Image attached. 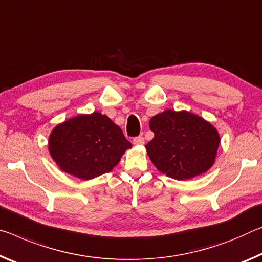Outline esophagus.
<instances>
[{
  "mask_svg": "<svg viewBox=\"0 0 262 262\" xmlns=\"http://www.w3.org/2000/svg\"><path fill=\"white\" fill-rule=\"evenodd\" d=\"M133 143H134L135 146H142V144L144 143L143 136H138V138H135L134 140H133Z\"/></svg>",
  "mask_w": 262,
  "mask_h": 262,
  "instance_id": "esophagus-1",
  "label": "esophagus"
}]
</instances>
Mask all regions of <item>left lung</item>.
Masks as SVG:
<instances>
[{"label":"left lung","instance_id":"left-lung-1","mask_svg":"<svg viewBox=\"0 0 262 262\" xmlns=\"http://www.w3.org/2000/svg\"><path fill=\"white\" fill-rule=\"evenodd\" d=\"M154 139L147 154L162 173L173 180H190L212 167L221 138L215 128L191 112L167 110L149 122Z\"/></svg>","mask_w":262,"mask_h":262}]
</instances>
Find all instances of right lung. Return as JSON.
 Wrapping results in <instances>:
<instances>
[{
	"label": "right lung",
	"instance_id": "add662e5",
	"mask_svg": "<svg viewBox=\"0 0 262 262\" xmlns=\"http://www.w3.org/2000/svg\"><path fill=\"white\" fill-rule=\"evenodd\" d=\"M129 148L121 128L99 112L66 120L49 136L50 155L58 167L82 181L110 172Z\"/></svg>",
	"mask_w": 262,
	"mask_h": 262
}]
</instances>
